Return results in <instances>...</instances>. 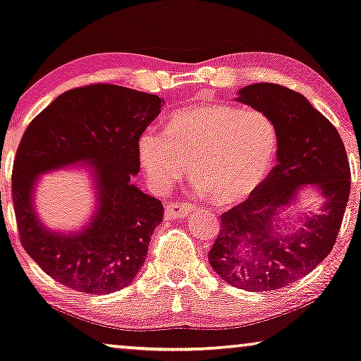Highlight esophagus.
<instances>
[{"label": "esophagus", "instance_id": "obj_1", "mask_svg": "<svg viewBox=\"0 0 361 361\" xmlns=\"http://www.w3.org/2000/svg\"><path fill=\"white\" fill-rule=\"evenodd\" d=\"M196 211L195 204L191 202H170L165 206V216L169 219H180V217H186Z\"/></svg>", "mask_w": 361, "mask_h": 361}]
</instances>
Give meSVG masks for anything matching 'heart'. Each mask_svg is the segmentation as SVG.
I'll use <instances>...</instances> for the list:
<instances>
[{"instance_id": "obj_1", "label": "heart", "mask_w": 361, "mask_h": 361, "mask_svg": "<svg viewBox=\"0 0 361 361\" xmlns=\"http://www.w3.org/2000/svg\"><path fill=\"white\" fill-rule=\"evenodd\" d=\"M278 129L263 111L196 104L171 116L165 132L147 129L137 157L154 190L165 192L190 165L191 185L221 204L252 195L276 159Z\"/></svg>"}]
</instances>
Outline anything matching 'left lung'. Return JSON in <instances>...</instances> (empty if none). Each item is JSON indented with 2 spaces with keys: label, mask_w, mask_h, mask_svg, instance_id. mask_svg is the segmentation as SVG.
<instances>
[{
  "label": "left lung",
  "mask_w": 361,
  "mask_h": 361,
  "mask_svg": "<svg viewBox=\"0 0 361 361\" xmlns=\"http://www.w3.org/2000/svg\"><path fill=\"white\" fill-rule=\"evenodd\" d=\"M235 101L275 121L278 165L245 202L221 216L207 258L232 286L275 291L306 276L331 253L350 195L347 152L326 116L286 86H243ZM306 185L319 191V211L293 216L288 207Z\"/></svg>",
  "instance_id": "1"
}]
</instances>
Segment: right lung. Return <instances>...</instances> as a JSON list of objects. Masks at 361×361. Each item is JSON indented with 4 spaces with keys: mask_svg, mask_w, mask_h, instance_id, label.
Wrapping results in <instances>:
<instances>
[{
    "mask_svg": "<svg viewBox=\"0 0 361 361\" xmlns=\"http://www.w3.org/2000/svg\"><path fill=\"white\" fill-rule=\"evenodd\" d=\"M164 99L116 85H91L55 98L29 124L13 169V204L29 257L55 281L80 293L108 294L134 281L164 206L139 190L137 140ZM81 164L97 204L77 231L49 230L35 211L40 174Z\"/></svg>",
    "mask_w": 361,
    "mask_h": 361,
    "instance_id": "obj_1",
    "label": "right lung"
}]
</instances>
